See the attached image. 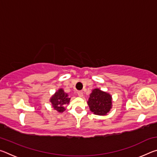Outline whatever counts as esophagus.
<instances>
[{"label": "esophagus", "mask_w": 157, "mask_h": 157, "mask_svg": "<svg viewBox=\"0 0 157 157\" xmlns=\"http://www.w3.org/2000/svg\"><path fill=\"white\" fill-rule=\"evenodd\" d=\"M78 95L79 97H83V93H82V91H78Z\"/></svg>", "instance_id": "34e87169"}]
</instances>
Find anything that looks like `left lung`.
I'll return each mask as SVG.
<instances>
[{"label": "left lung", "mask_w": 157, "mask_h": 157, "mask_svg": "<svg viewBox=\"0 0 157 157\" xmlns=\"http://www.w3.org/2000/svg\"><path fill=\"white\" fill-rule=\"evenodd\" d=\"M112 100L110 94L96 88L91 91L87 104L95 115L106 116L112 108Z\"/></svg>", "instance_id": "1"}]
</instances>
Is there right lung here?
<instances>
[{
	"label": "right lung",
	"mask_w": 157,
	"mask_h": 157,
	"mask_svg": "<svg viewBox=\"0 0 157 157\" xmlns=\"http://www.w3.org/2000/svg\"><path fill=\"white\" fill-rule=\"evenodd\" d=\"M71 98L63 89H59L50 98L52 107L59 113H63L66 110L65 105H68Z\"/></svg>",
	"instance_id": "1"
}]
</instances>
